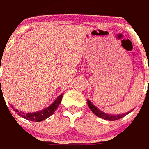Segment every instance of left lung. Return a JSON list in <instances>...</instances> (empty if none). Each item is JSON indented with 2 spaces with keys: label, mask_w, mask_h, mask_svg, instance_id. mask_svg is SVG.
Segmentation results:
<instances>
[{
  "label": "left lung",
  "mask_w": 149,
  "mask_h": 149,
  "mask_svg": "<svg viewBox=\"0 0 149 149\" xmlns=\"http://www.w3.org/2000/svg\"><path fill=\"white\" fill-rule=\"evenodd\" d=\"M87 104H88V106H89L90 109L91 110V111H92L94 114H95V116H97L98 117H100V118H102L103 120H110V121L120 120V119L123 118V116H125L126 115H127L128 113H130L131 111H132L134 110L133 108L132 110L129 111L128 112H126V113L118 114V115H111V114L105 113V112H103V111H102L101 110H100L96 106H95L93 103L90 101V100H87Z\"/></svg>",
  "instance_id": "8db88e82"
}]
</instances>
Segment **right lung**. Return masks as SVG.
I'll return each mask as SVG.
<instances>
[{
    "label": "right lung",
    "mask_w": 149,
    "mask_h": 149,
    "mask_svg": "<svg viewBox=\"0 0 149 149\" xmlns=\"http://www.w3.org/2000/svg\"><path fill=\"white\" fill-rule=\"evenodd\" d=\"M2 94V91H1ZM63 95L61 94L58 97L54 102H53L49 106H48L47 107H46L45 109L43 110L38 111H35V112H28V113H25V112H22L21 111H18L17 109H14L13 106L12 107V108L13 110L15 111L18 114V116H20L22 118L24 119H26V120H30V121H34V122H41L42 120H46L48 117L51 116L54 113V111L57 110L58 107L59 106L60 103L62 101V99H63Z\"/></svg>",
    "instance_id": "obj_1"
}]
</instances>
